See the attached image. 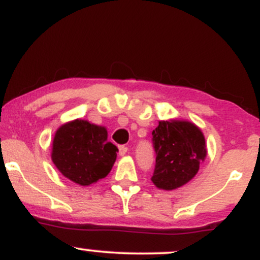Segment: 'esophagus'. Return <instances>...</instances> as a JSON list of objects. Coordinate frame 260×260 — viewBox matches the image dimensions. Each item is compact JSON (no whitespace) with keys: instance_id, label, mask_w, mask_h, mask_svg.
<instances>
[{"instance_id":"esophagus-1","label":"esophagus","mask_w":260,"mask_h":260,"mask_svg":"<svg viewBox=\"0 0 260 260\" xmlns=\"http://www.w3.org/2000/svg\"><path fill=\"white\" fill-rule=\"evenodd\" d=\"M127 150H128V148L124 147V145H120V147H118V154H120L121 156L126 155L127 154Z\"/></svg>"}]
</instances>
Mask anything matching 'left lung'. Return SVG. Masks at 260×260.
Instances as JSON below:
<instances>
[{
	"instance_id": "left-lung-1",
	"label": "left lung",
	"mask_w": 260,
	"mask_h": 260,
	"mask_svg": "<svg viewBox=\"0 0 260 260\" xmlns=\"http://www.w3.org/2000/svg\"><path fill=\"white\" fill-rule=\"evenodd\" d=\"M156 154L151 181L160 189L172 190L183 186L197 175L207 156L203 132L188 121H160L153 131Z\"/></svg>"
}]
</instances>
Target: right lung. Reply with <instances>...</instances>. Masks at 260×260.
I'll list each match as a JSON object with an SVG mask.
<instances>
[{"instance_id": "1", "label": "right lung", "mask_w": 260, "mask_h": 260, "mask_svg": "<svg viewBox=\"0 0 260 260\" xmlns=\"http://www.w3.org/2000/svg\"><path fill=\"white\" fill-rule=\"evenodd\" d=\"M117 151L107 140L105 127L74 120L56 131L51 157L64 177L80 186H90L109 175Z\"/></svg>"}]
</instances>
